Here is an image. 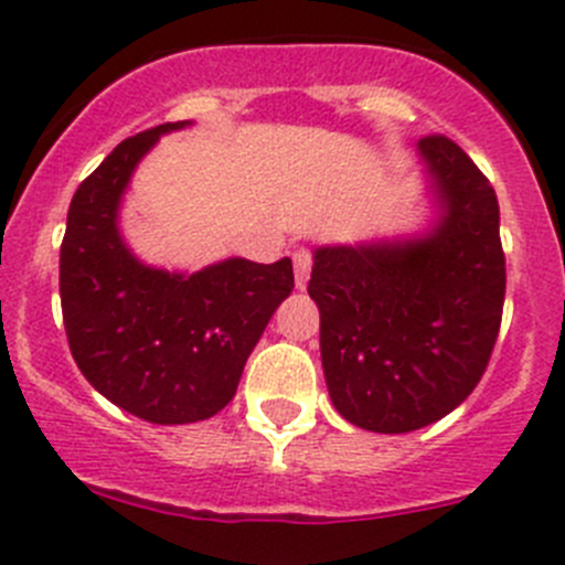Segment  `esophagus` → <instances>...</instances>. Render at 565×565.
Masks as SVG:
<instances>
[{
  "instance_id": "34e87169",
  "label": "esophagus",
  "mask_w": 565,
  "mask_h": 565,
  "mask_svg": "<svg viewBox=\"0 0 565 565\" xmlns=\"http://www.w3.org/2000/svg\"><path fill=\"white\" fill-rule=\"evenodd\" d=\"M292 262H295V287L307 289L309 273H312V253L300 247V250H295Z\"/></svg>"
}]
</instances>
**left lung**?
<instances>
[{"instance_id": "left-lung-1", "label": "left lung", "mask_w": 565, "mask_h": 565, "mask_svg": "<svg viewBox=\"0 0 565 565\" xmlns=\"http://www.w3.org/2000/svg\"><path fill=\"white\" fill-rule=\"evenodd\" d=\"M418 158L431 200L424 231L312 256L331 404L382 435L424 429L466 402L504 307L497 192L446 136L420 139Z\"/></svg>"}]
</instances>
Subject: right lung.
<instances>
[{
	"label": "right lung",
	"instance_id": "1",
	"mask_svg": "<svg viewBox=\"0 0 565 565\" xmlns=\"http://www.w3.org/2000/svg\"><path fill=\"white\" fill-rule=\"evenodd\" d=\"M167 122L125 139L77 186L61 245V307L83 376L110 404L161 426L194 424L234 398L245 362L295 287L292 262L231 256L200 270L147 265L119 228L125 192Z\"/></svg>",
	"mask_w": 565,
	"mask_h": 565
}]
</instances>
